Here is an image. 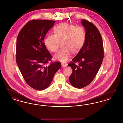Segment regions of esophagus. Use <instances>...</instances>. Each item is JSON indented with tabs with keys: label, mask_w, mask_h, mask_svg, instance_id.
<instances>
[{
	"label": "esophagus",
	"mask_w": 123,
	"mask_h": 123,
	"mask_svg": "<svg viewBox=\"0 0 123 123\" xmlns=\"http://www.w3.org/2000/svg\"><path fill=\"white\" fill-rule=\"evenodd\" d=\"M61 65H62V66L63 67H65L67 66V64H66V63H62Z\"/></svg>",
	"instance_id": "34e87169"
}]
</instances>
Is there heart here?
Wrapping results in <instances>:
<instances>
[{
  "label": "heart",
  "instance_id": "1",
  "mask_svg": "<svg viewBox=\"0 0 123 123\" xmlns=\"http://www.w3.org/2000/svg\"><path fill=\"white\" fill-rule=\"evenodd\" d=\"M54 35L47 36L44 44L47 49L55 52L58 49L60 42L63 47L54 55V59L62 62H66L70 57L71 52L75 53L82 48L85 39V32L83 28L66 23L56 26Z\"/></svg>",
  "mask_w": 123,
  "mask_h": 123
}]
</instances>
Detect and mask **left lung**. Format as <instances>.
I'll return each instance as SVG.
<instances>
[{"mask_svg":"<svg viewBox=\"0 0 123 123\" xmlns=\"http://www.w3.org/2000/svg\"><path fill=\"white\" fill-rule=\"evenodd\" d=\"M81 23L86 31L85 42L72 62L68 64L72 70L69 81L77 88H84L92 82L104 58L103 41L99 30L86 20L82 19ZM76 62L77 66L75 64Z\"/></svg>","mask_w":123,"mask_h":123,"instance_id":"obj_1","label":"left lung"}]
</instances>
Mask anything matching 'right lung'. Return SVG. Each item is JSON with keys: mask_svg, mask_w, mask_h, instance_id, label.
I'll list each match as a JSON object with an SVG mask.
<instances>
[{"mask_svg": "<svg viewBox=\"0 0 123 123\" xmlns=\"http://www.w3.org/2000/svg\"><path fill=\"white\" fill-rule=\"evenodd\" d=\"M55 21L34 20L20 31L16 48V62L25 82L31 88L42 90L49 86L53 77L61 66L51 61L52 56L45 47L44 40Z\"/></svg>", "mask_w": 123, "mask_h": 123, "instance_id": "1", "label": "right lung"}]
</instances>
